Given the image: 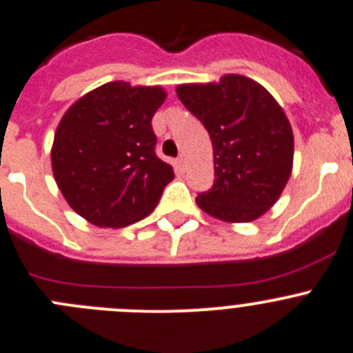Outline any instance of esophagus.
I'll return each mask as SVG.
<instances>
[{
  "label": "esophagus",
  "instance_id": "obj_1",
  "mask_svg": "<svg viewBox=\"0 0 353 353\" xmlns=\"http://www.w3.org/2000/svg\"><path fill=\"white\" fill-rule=\"evenodd\" d=\"M177 167H179V169H184V167H186V157H184V154H181V157L177 158Z\"/></svg>",
  "mask_w": 353,
  "mask_h": 353
}]
</instances>
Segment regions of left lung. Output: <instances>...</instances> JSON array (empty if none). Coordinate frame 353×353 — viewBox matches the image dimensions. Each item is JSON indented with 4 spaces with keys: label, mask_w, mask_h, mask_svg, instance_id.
Instances as JSON below:
<instances>
[{
    "label": "left lung",
    "mask_w": 353,
    "mask_h": 353,
    "mask_svg": "<svg viewBox=\"0 0 353 353\" xmlns=\"http://www.w3.org/2000/svg\"><path fill=\"white\" fill-rule=\"evenodd\" d=\"M183 105L212 142L214 184L196 204L218 220L248 223L271 209L292 174L294 135L265 88L243 75L177 85Z\"/></svg>",
    "instance_id": "8db88e82"
}]
</instances>
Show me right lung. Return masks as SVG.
<instances>
[{"label": "right lung", "mask_w": 353, "mask_h": 353, "mask_svg": "<svg viewBox=\"0 0 353 353\" xmlns=\"http://www.w3.org/2000/svg\"><path fill=\"white\" fill-rule=\"evenodd\" d=\"M165 97L158 85L107 82L63 116L50 153L54 179L90 223L119 228L142 220L174 179L157 157L151 126Z\"/></svg>", "instance_id": "1"}]
</instances>
